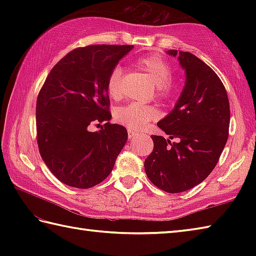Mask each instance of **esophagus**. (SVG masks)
<instances>
[{"label":"esophagus","instance_id":"esophagus-1","mask_svg":"<svg viewBox=\"0 0 256 256\" xmlns=\"http://www.w3.org/2000/svg\"><path fill=\"white\" fill-rule=\"evenodd\" d=\"M128 138H133L138 135V132L133 131V130H131V128H128Z\"/></svg>","mask_w":256,"mask_h":256}]
</instances>
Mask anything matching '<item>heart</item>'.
<instances>
[{
    "mask_svg": "<svg viewBox=\"0 0 256 256\" xmlns=\"http://www.w3.org/2000/svg\"><path fill=\"white\" fill-rule=\"evenodd\" d=\"M138 67L150 76L155 84V96L166 100L174 96L176 91V82L172 77V67L170 62L158 54L144 56L138 60ZM122 69L116 67L111 70L106 80V92L113 100L122 98ZM157 118V110L153 106H142L138 103L118 108L116 112V120L131 130L142 128L146 123Z\"/></svg>",
    "mask_w": 256,
    "mask_h": 256,
    "instance_id": "heart-1",
    "label": "heart"
}]
</instances>
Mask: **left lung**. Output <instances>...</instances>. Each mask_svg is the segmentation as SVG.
I'll return each mask as SVG.
<instances>
[{
	"mask_svg": "<svg viewBox=\"0 0 256 256\" xmlns=\"http://www.w3.org/2000/svg\"><path fill=\"white\" fill-rule=\"evenodd\" d=\"M186 72V84L172 111L157 123L170 140L152 135L153 152L145 172L156 187L182 192L202 182L214 170L229 136L230 104L214 70L188 52L170 50ZM178 142L172 144L170 139Z\"/></svg>",
	"mask_w": 256,
	"mask_h": 256,
	"instance_id": "left-lung-1",
	"label": "left lung"
}]
</instances>
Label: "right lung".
<instances>
[{"instance_id":"right-lung-1","label":"right lung","mask_w":256,"mask_h":256,"mask_svg":"<svg viewBox=\"0 0 256 256\" xmlns=\"http://www.w3.org/2000/svg\"><path fill=\"white\" fill-rule=\"evenodd\" d=\"M133 45L79 47L62 58L37 96L40 154L52 175L70 187L86 189L110 175L128 140L122 125L111 124L106 80ZM106 122L98 132L90 124Z\"/></svg>"}]
</instances>
